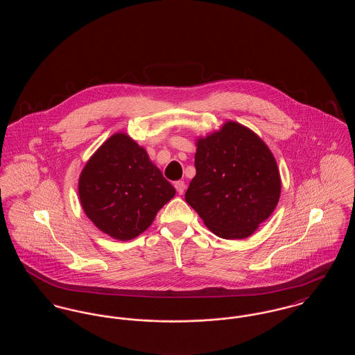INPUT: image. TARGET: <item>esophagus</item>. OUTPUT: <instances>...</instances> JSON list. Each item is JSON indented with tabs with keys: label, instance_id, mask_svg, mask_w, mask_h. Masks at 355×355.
Instances as JSON below:
<instances>
[{
	"label": "esophagus",
	"instance_id": "34e87169",
	"mask_svg": "<svg viewBox=\"0 0 355 355\" xmlns=\"http://www.w3.org/2000/svg\"><path fill=\"white\" fill-rule=\"evenodd\" d=\"M174 187H175L177 193L181 196V194H184V191H185V182H184V181H177V182L174 184Z\"/></svg>",
	"mask_w": 355,
	"mask_h": 355
}]
</instances>
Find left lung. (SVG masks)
<instances>
[{
  "label": "left lung",
  "mask_w": 355,
  "mask_h": 355,
  "mask_svg": "<svg viewBox=\"0 0 355 355\" xmlns=\"http://www.w3.org/2000/svg\"><path fill=\"white\" fill-rule=\"evenodd\" d=\"M196 177L185 200L225 239L252 236L281 196V175L268 145L249 128L227 121L196 142Z\"/></svg>",
  "instance_id": "left-lung-1"
}]
</instances>
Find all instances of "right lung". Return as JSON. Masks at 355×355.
<instances>
[{
  "mask_svg": "<svg viewBox=\"0 0 355 355\" xmlns=\"http://www.w3.org/2000/svg\"><path fill=\"white\" fill-rule=\"evenodd\" d=\"M85 214L107 236L129 241L144 233L175 196L148 155L126 133L109 137L85 164L78 180Z\"/></svg>",
  "mask_w": 355,
  "mask_h": 355,
  "instance_id": "right-lung-1",
  "label": "right lung"
}]
</instances>
